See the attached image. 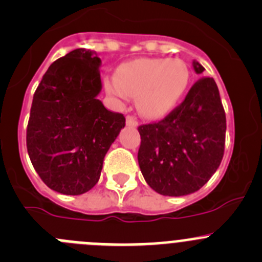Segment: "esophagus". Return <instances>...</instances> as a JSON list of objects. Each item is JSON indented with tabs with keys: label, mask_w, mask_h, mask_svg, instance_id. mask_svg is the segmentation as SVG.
Segmentation results:
<instances>
[{
	"label": "esophagus",
	"mask_w": 262,
	"mask_h": 262,
	"mask_svg": "<svg viewBox=\"0 0 262 262\" xmlns=\"http://www.w3.org/2000/svg\"><path fill=\"white\" fill-rule=\"evenodd\" d=\"M126 124L130 126H137L138 125V121H137V117L133 116V115H128L126 116Z\"/></svg>",
	"instance_id": "esophagus-1"
}]
</instances>
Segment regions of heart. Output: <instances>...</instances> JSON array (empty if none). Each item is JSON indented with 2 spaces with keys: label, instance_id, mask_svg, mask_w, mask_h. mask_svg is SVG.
<instances>
[{
  "label": "heart",
  "instance_id": "1",
  "mask_svg": "<svg viewBox=\"0 0 262 262\" xmlns=\"http://www.w3.org/2000/svg\"><path fill=\"white\" fill-rule=\"evenodd\" d=\"M189 82L190 70L183 60L141 58L120 66L115 77L104 80V88L116 98L137 97L139 111L159 117L177 106Z\"/></svg>",
  "mask_w": 262,
  "mask_h": 262
}]
</instances>
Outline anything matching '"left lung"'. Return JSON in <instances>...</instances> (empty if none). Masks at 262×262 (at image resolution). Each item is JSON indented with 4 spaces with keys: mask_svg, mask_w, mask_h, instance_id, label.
Listing matches in <instances>:
<instances>
[{
    "mask_svg": "<svg viewBox=\"0 0 262 262\" xmlns=\"http://www.w3.org/2000/svg\"><path fill=\"white\" fill-rule=\"evenodd\" d=\"M194 70L204 67L194 60ZM138 163L148 186L168 196L198 191L221 164L226 115L216 81L203 76L164 119L138 126Z\"/></svg>",
    "mask_w": 262,
    "mask_h": 262,
    "instance_id": "8db88e82",
    "label": "left lung"
}]
</instances>
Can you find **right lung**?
Listing matches in <instances>:
<instances>
[{
  "instance_id": "right-lung-1",
  "label": "right lung",
  "mask_w": 262,
  "mask_h": 262,
  "mask_svg": "<svg viewBox=\"0 0 262 262\" xmlns=\"http://www.w3.org/2000/svg\"><path fill=\"white\" fill-rule=\"evenodd\" d=\"M99 66L93 51L72 50L51 63L33 95L27 150L43 183L60 194L95 186L110 146L125 126L123 114L97 99Z\"/></svg>"
}]
</instances>
